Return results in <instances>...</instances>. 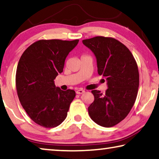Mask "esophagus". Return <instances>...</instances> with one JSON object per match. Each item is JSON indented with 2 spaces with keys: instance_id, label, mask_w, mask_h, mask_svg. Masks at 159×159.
Wrapping results in <instances>:
<instances>
[{
  "instance_id": "esophagus-1",
  "label": "esophagus",
  "mask_w": 159,
  "mask_h": 159,
  "mask_svg": "<svg viewBox=\"0 0 159 159\" xmlns=\"http://www.w3.org/2000/svg\"><path fill=\"white\" fill-rule=\"evenodd\" d=\"M85 92V91L84 90H83V89H78L76 91H75V93H76L77 94H82V93H84Z\"/></svg>"
}]
</instances>
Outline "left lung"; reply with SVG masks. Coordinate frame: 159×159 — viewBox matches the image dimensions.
<instances>
[{
	"instance_id": "8db88e82",
	"label": "left lung",
	"mask_w": 159,
	"mask_h": 159,
	"mask_svg": "<svg viewBox=\"0 0 159 159\" xmlns=\"http://www.w3.org/2000/svg\"><path fill=\"white\" fill-rule=\"evenodd\" d=\"M96 56L98 73L107 80L106 93L93 90L94 101L88 108L90 117L103 127H112L127 116L136 101L139 86L136 61L129 49L111 37L83 40Z\"/></svg>"
}]
</instances>
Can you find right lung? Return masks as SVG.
<instances>
[{"label": "right lung", "instance_id": "obj_1", "mask_svg": "<svg viewBox=\"0 0 159 159\" xmlns=\"http://www.w3.org/2000/svg\"><path fill=\"white\" fill-rule=\"evenodd\" d=\"M79 40H39L23 52L18 63L16 86L20 104L31 120L44 128L60 125L75 96L73 90L56 88L66 58Z\"/></svg>", "mask_w": 159, "mask_h": 159}]
</instances>
